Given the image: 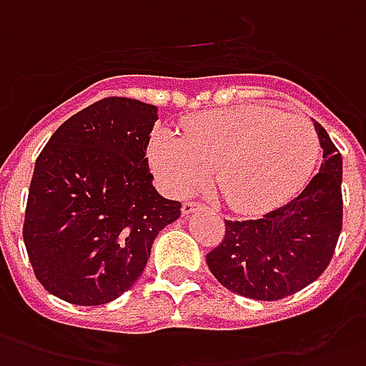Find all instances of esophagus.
Masks as SVG:
<instances>
[{"mask_svg": "<svg viewBox=\"0 0 366 366\" xmlns=\"http://www.w3.org/2000/svg\"><path fill=\"white\" fill-rule=\"evenodd\" d=\"M194 210H201V204L194 201L183 202V207H181V212H183V214H191V212H194Z\"/></svg>", "mask_w": 366, "mask_h": 366, "instance_id": "obj_1", "label": "esophagus"}]
</instances>
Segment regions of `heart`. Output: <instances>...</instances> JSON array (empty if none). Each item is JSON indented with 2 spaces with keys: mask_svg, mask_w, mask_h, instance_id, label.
<instances>
[{
  "mask_svg": "<svg viewBox=\"0 0 366 366\" xmlns=\"http://www.w3.org/2000/svg\"><path fill=\"white\" fill-rule=\"evenodd\" d=\"M320 154L318 132L306 117L273 107L244 105L194 114L181 136L157 132L150 162L173 194L212 179L232 209L253 214L290 199L310 177Z\"/></svg>",
  "mask_w": 366,
  "mask_h": 366,
  "instance_id": "1",
  "label": "heart"
}]
</instances>
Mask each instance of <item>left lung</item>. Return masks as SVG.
Masks as SVG:
<instances>
[{
    "mask_svg": "<svg viewBox=\"0 0 366 366\" xmlns=\"http://www.w3.org/2000/svg\"><path fill=\"white\" fill-rule=\"evenodd\" d=\"M324 162L292 201L255 220H224L220 244L207 255L210 273L232 292L281 300L324 273L343 226L341 154L314 122Z\"/></svg>",
    "mask_w": 366,
    "mask_h": 366,
    "instance_id": "obj_1",
    "label": "left lung"
}]
</instances>
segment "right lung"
Returning a JSON list of instances; mask_svg holds the SVG:
<instances>
[{
  "instance_id": "1",
  "label": "right lung",
  "mask_w": 366,
  "mask_h": 366,
  "mask_svg": "<svg viewBox=\"0 0 366 366\" xmlns=\"http://www.w3.org/2000/svg\"><path fill=\"white\" fill-rule=\"evenodd\" d=\"M157 107L105 97L79 111L36 157L23 224L34 277L50 295L101 306L142 274L154 239L181 216L152 179Z\"/></svg>"
}]
</instances>
